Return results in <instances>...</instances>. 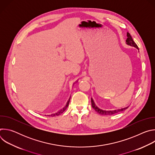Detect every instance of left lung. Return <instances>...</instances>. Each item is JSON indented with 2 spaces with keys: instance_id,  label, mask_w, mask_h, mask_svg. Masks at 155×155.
Listing matches in <instances>:
<instances>
[{
  "instance_id": "obj_1",
  "label": "left lung",
  "mask_w": 155,
  "mask_h": 155,
  "mask_svg": "<svg viewBox=\"0 0 155 155\" xmlns=\"http://www.w3.org/2000/svg\"><path fill=\"white\" fill-rule=\"evenodd\" d=\"M127 39L126 40V43L127 44V45H130V46H132V47H136V48H137L139 50V48L137 47V45H136V43L134 42V41L133 40V39H132V37L130 36V34L129 32H127ZM91 105H92V107L95 110V111H96L98 114H99L100 115H114V114H116L117 113H119L120 112H122V111H124V110H126V108H127L129 107H125V108H121V109H117V110H101L100 108H99L94 104L93 99L91 98Z\"/></svg>"
}]
</instances>
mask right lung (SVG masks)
Here are the masks:
<instances>
[{"mask_svg":"<svg viewBox=\"0 0 155 155\" xmlns=\"http://www.w3.org/2000/svg\"><path fill=\"white\" fill-rule=\"evenodd\" d=\"M70 100H71V98L69 99V101H68V102H67V104H66V105H65V106L63 108H62L61 110H59V112H58L57 113H55V114H51V115H47V116H50V117H56V116H58V115H61V114H62L65 110V109L67 108L68 107V106H69V102H70ZM46 116V115H45Z\"/></svg>","mask_w":155,"mask_h":155,"instance_id":"obj_1","label":"right lung"}]
</instances>
